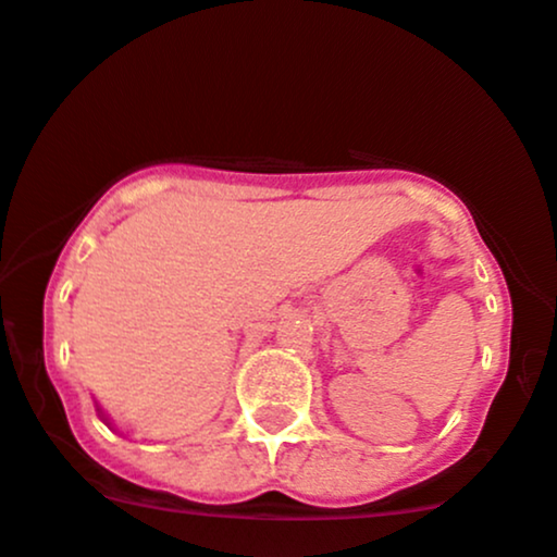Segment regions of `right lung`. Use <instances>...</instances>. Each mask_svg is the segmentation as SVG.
<instances>
[{
    "instance_id": "add662e5",
    "label": "right lung",
    "mask_w": 557,
    "mask_h": 557,
    "mask_svg": "<svg viewBox=\"0 0 557 557\" xmlns=\"http://www.w3.org/2000/svg\"><path fill=\"white\" fill-rule=\"evenodd\" d=\"M95 407H97V414H100V420H102V423H106V425H113V423H110V418H108V414L102 412V407L97 405V401H95Z\"/></svg>"
}]
</instances>
